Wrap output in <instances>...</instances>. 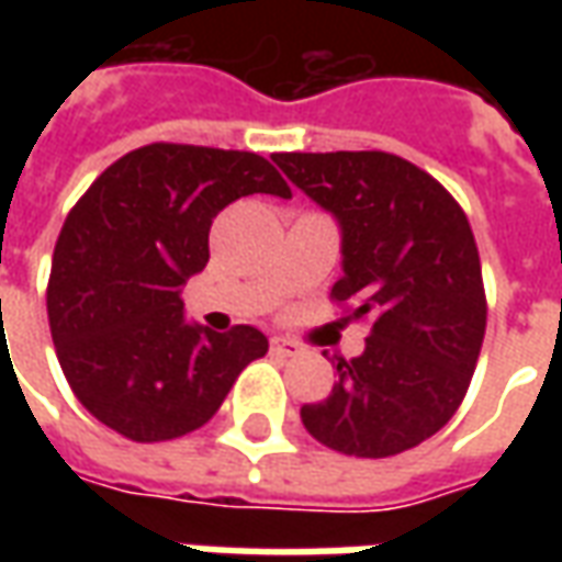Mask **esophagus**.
Returning a JSON list of instances; mask_svg holds the SVG:
<instances>
[{
	"label": "esophagus",
	"mask_w": 562,
	"mask_h": 562,
	"mask_svg": "<svg viewBox=\"0 0 562 562\" xmlns=\"http://www.w3.org/2000/svg\"><path fill=\"white\" fill-rule=\"evenodd\" d=\"M270 352L280 355V358H294V355H301L304 349H301V346H297L294 340H285V337H273V340H270Z\"/></svg>",
	"instance_id": "1"
}]
</instances>
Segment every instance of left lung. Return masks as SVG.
<instances>
[{
  "label": "left lung",
  "instance_id": "8db88e82",
  "mask_svg": "<svg viewBox=\"0 0 562 562\" xmlns=\"http://www.w3.org/2000/svg\"><path fill=\"white\" fill-rule=\"evenodd\" d=\"M285 177L342 225L330 301L370 322L364 355L337 358V385L304 403L313 439L391 458L442 430L472 382L487 328L482 261L454 195L382 149L273 153Z\"/></svg>",
  "mask_w": 562,
  "mask_h": 562
}]
</instances>
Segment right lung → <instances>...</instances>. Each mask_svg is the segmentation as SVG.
Instances as JSON below:
<instances>
[{
    "label": "right lung",
    "instance_id": "1",
    "mask_svg": "<svg viewBox=\"0 0 562 562\" xmlns=\"http://www.w3.org/2000/svg\"><path fill=\"white\" fill-rule=\"evenodd\" d=\"M292 198L258 153L147 144L104 168L56 237L47 322L75 397L132 442L204 427L268 337L186 325L183 285L210 258V225L244 195Z\"/></svg>",
    "mask_w": 562,
    "mask_h": 562
}]
</instances>
